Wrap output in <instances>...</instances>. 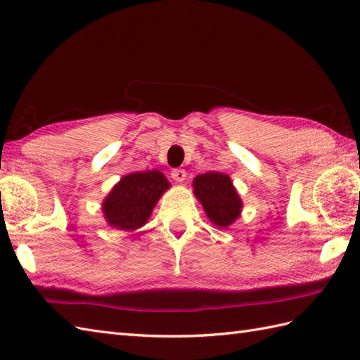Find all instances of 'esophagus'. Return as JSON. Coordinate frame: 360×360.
Masks as SVG:
<instances>
[{
    "instance_id": "1",
    "label": "esophagus",
    "mask_w": 360,
    "mask_h": 360,
    "mask_svg": "<svg viewBox=\"0 0 360 360\" xmlns=\"http://www.w3.org/2000/svg\"><path fill=\"white\" fill-rule=\"evenodd\" d=\"M172 178L176 181V182H184L186 178H187V173L186 170H181V168H174V170H172Z\"/></svg>"
}]
</instances>
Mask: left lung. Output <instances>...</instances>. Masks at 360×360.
Returning a JSON list of instances; mask_svg holds the SVG:
<instances>
[{
  "mask_svg": "<svg viewBox=\"0 0 360 360\" xmlns=\"http://www.w3.org/2000/svg\"><path fill=\"white\" fill-rule=\"evenodd\" d=\"M193 187L213 224L227 227L238 218L243 204L227 174L215 172L200 174L195 178Z\"/></svg>",
  "mask_w": 360,
  "mask_h": 360,
  "instance_id": "obj_1",
  "label": "left lung"
}]
</instances>
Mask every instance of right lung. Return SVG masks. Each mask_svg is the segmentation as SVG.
Returning <instances> with one entry per match:
<instances>
[{
	"instance_id": "right-lung-1",
	"label": "right lung",
	"mask_w": 360,
	"mask_h": 360,
	"mask_svg": "<svg viewBox=\"0 0 360 360\" xmlns=\"http://www.w3.org/2000/svg\"><path fill=\"white\" fill-rule=\"evenodd\" d=\"M170 182L158 172H137L124 176L103 202L105 218L120 231H134L147 223L153 207Z\"/></svg>"
}]
</instances>
